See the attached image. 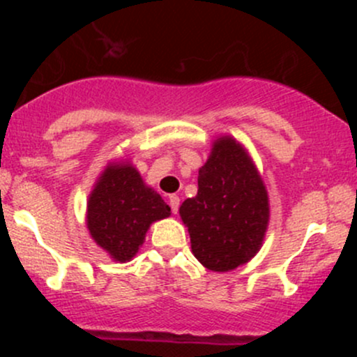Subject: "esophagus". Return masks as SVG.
Segmentation results:
<instances>
[{
  "label": "esophagus",
  "instance_id": "esophagus-1",
  "mask_svg": "<svg viewBox=\"0 0 357 357\" xmlns=\"http://www.w3.org/2000/svg\"><path fill=\"white\" fill-rule=\"evenodd\" d=\"M169 205H171V211L176 214V212H178V208H179V197L178 195L169 197Z\"/></svg>",
  "mask_w": 357,
  "mask_h": 357
}]
</instances>
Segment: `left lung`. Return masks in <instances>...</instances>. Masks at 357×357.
Masks as SVG:
<instances>
[{
    "label": "left lung",
    "instance_id": "1",
    "mask_svg": "<svg viewBox=\"0 0 357 357\" xmlns=\"http://www.w3.org/2000/svg\"><path fill=\"white\" fill-rule=\"evenodd\" d=\"M193 255L212 271H231L262 245L269 219L268 192L243 146L215 139L199 171V192L179 207Z\"/></svg>",
    "mask_w": 357,
    "mask_h": 357
}]
</instances>
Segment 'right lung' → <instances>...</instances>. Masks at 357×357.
<instances>
[{
  "mask_svg": "<svg viewBox=\"0 0 357 357\" xmlns=\"http://www.w3.org/2000/svg\"><path fill=\"white\" fill-rule=\"evenodd\" d=\"M171 215V207L129 164L103 171L88 202V229L93 240L115 261L138 252L150 225Z\"/></svg>",
  "mask_w": 357,
  "mask_h": 357,
  "instance_id": "1",
  "label": "right lung"
}]
</instances>
